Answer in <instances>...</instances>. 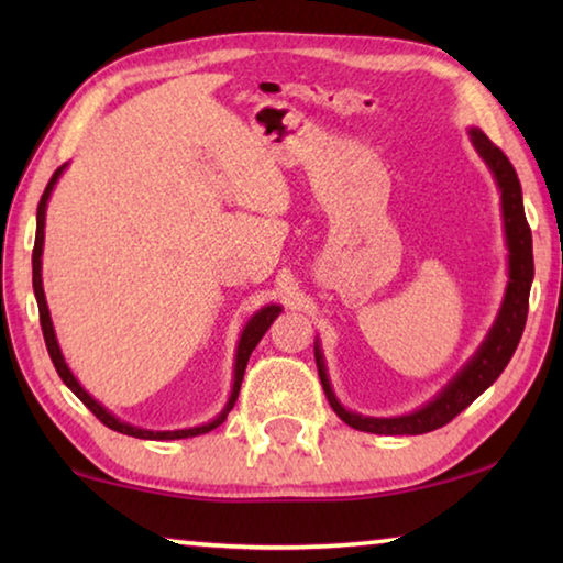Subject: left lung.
Masks as SVG:
<instances>
[{
	"label": "left lung",
	"instance_id": "obj_1",
	"mask_svg": "<svg viewBox=\"0 0 563 563\" xmlns=\"http://www.w3.org/2000/svg\"><path fill=\"white\" fill-rule=\"evenodd\" d=\"M472 146L476 154L482 156L484 164L492 170L494 180H497L499 196H501V218H504V238H507V261H509V280L507 290H504L501 308L497 312V320L489 328L487 338L476 347L474 355L466 360V365L456 373L450 383H446L440 393H437L430 402L422 405L415 412L399 415V417H365L340 402L338 395L332 393L325 357H322L320 340H316V362L322 389L330 407L342 422L355 427L360 432L373 434H424L432 430H440L446 422L470 407L484 389L494 385L504 367L517 350L523 325H527L529 312V290L533 280V253H531V228L523 216V201H521V184L517 178V170L509 164V158L492 144L487 133L479 129H470Z\"/></svg>",
	"mask_w": 563,
	"mask_h": 563
}]
</instances>
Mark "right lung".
Returning a JSON list of instances; mask_svg holds the SVG:
<instances>
[{
	"instance_id": "1",
	"label": "right lung",
	"mask_w": 563,
	"mask_h": 563,
	"mask_svg": "<svg viewBox=\"0 0 563 563\" xmlns=\"http://www.w3.org/2000/svg\"><path fill=\"white\" fill-rule=\"evenodd\" d=\"M69 164H64L54 170V176L49 184H46L44 194H42V201L40 208H36V238H34V253H32V283H34V298L36 305H40V320H42V332H44V342H46V350H49V357L54 362L56 373L64 379V385L71 389V393L81 399L84 405H87L93 415H97L103 424L109 427L113 432H121V434H129V437H139V440H186V437H198V434H206L216 430L218 424L225 422L228 412H231L238 393H241V383H243V375H245V365L247 360H251V352L258 345L261 338L268 332V328L273 325V320L280 316V305H265L261 308L255 316L245 322V328L241 332V340H238V347H235V365H233V387H231V395H228V402L225 407L218 412L211 422L206 424H198V427H188V430H166V432H156V430H144V427H133L129 422H121L117 415H111L107 407L101 402H97L87 389L81 387L79 379L74 377V373L66 365V360L62 355V347H59V340H56V332L52 325V316H49V305H46V295H44V283H42V253H44V221H46V203H49V196L56 186V180L62 178L64 168Z\"/></svg>"
}]
</instances>
